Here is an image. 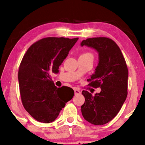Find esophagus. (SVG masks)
Masks as SVG:
<instances>
[{
  "label": "esophagus",
  "instance_id": "esophagus-1",
  "mask_svg": "<svg viewBox=\"0 0 145 145\" xmlns=\"http://www.w3.org/2000/svg\"><path fill=\"white\" fill-rule=\"evenodd\" d=\"M74 91H75V95H79V94L81 93V91H80L79 90H77V89H75Z\"/></svg>",
  "mask_w": 145,
  "mask_h": 145
}]
</instances>
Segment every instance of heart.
Listing matches in <instances>:
<instances>
[{
  "instance_id": "obj_1",
  "label": "heart",
  "mask_w": 145,
  "mask_h": 145,
  "mask_svg": "<svg viewBox=\"0 0 145 145\" xmlns=\"http://www.w3.org/2000/svg\"><path fill=\"white\" fill-rule=\"evenodd\" d=\"M81 57H86V56H90V57H93V55L90 52H85V53H83L81 55Z\"/></svg>"
}]
</instances>
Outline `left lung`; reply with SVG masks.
<instances>
[{"mask_svg":"<svg viewBox=\"0 0 145 145\" xmlns=\"http://www.w3.org/2000/svg\"><path fill=\"white\" fill-rule=\"evenodd\" d=\"M81 45L93 48L99 62L95 72L87 80L88 85L101 91L94 96L83 90L85 103L81 106L84 118L95 125L110 121L118 114L128 95V70L121 50L113 40L94 37L84 40Z\"/></svg>","mask_w":145,"mask_h":145,"instance_id":"1","label":"left lung"}]
</instances>
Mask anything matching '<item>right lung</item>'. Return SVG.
Wrapping results in <instances>:
<instances>
[{"label": "right lung", "instance_id": "obj_1", "mask_svg": "<svg viewBox=\"0 0 145 145\" xmlns=\"http://www.w3.org/2000/svg\"><path fill=\"white\" fill-rule=\"evenodd\" d=\"M78 38L46 37L33 44L21 61L18 73L22 103L37 121L45 123L54 121L74 91L63 93L55 86L52 73H57Z\"/></svg>", "mask_w": 145, "mask_h": 145}]
</instances>
